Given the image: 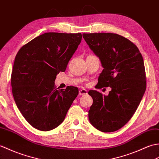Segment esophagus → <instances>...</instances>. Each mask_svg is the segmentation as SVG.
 Returning a JSON list of instances; mask_svg holds the SVG:
<instances>
[{
  "mask_svg": "<svg viewBox=\"0 0 159 159\" xmlns=\"http://www.w3.org/2000/svg\"><path fill=\"white\" fill-rule=\"evenodd\" d=\"M79 94H80V95H86V94H88V92H87V90H85V89H81V90H80V91H79Z\"/></svg>",
  "mask_w": 159,
  "mask_h": 159,
  "instance_id": "esophagus-1",
  "label": "esophagus"
}]
</instances>
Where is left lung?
Listing matches in <instances>:
<instances>
[{"label":"left lung","mask_w":159,"mask_h":159,"mask_svg":"<svg viewBox=\"0 0 159 159\" xmlns=\"http://www.w3.org/2000/svg\"><path fill=\"white\" fill-rule=\"evenodd\" d=\"M83 38L103 67L98 89L109 86L107 96L90 90L93 103L89 111L91 125L102 132H114L127 123L146 89L142 54L128 39L114 33H84Z\"/></svg>","instance_id":"left-lung-1"}]
</instances>
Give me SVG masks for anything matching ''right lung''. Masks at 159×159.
<instances>
[{
  "mask_svg": "<svg viewBox=\"0 0 159 159\" xmlns=\"http://www.w3.org/2000/svg\"><path fill=\"white\" fill-rule=\"evenodd\" d=\"M81 33H46L24 45L16 54L11 73L14 100L29 124L42 131L57 127L64 121L79 93L76 87L56 89L59 72L82 41Z\"/></svg>",
  "mask_w": 159,
  "mask_h": 159,
  "instance_id": "obj_1",
  "label": "right lung"
}]
</instances>
